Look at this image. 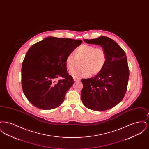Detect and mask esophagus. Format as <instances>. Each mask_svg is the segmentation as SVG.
<instances>
[{
  "label": "esophagus",
  "instance_id": "1",
  "mask_svg": "<svg viewBox=\"0 0 149 149\" xmlns=\"http://www.w3.org/2000/svg\"><path fill=\"white\" fill-rule=\"evenodd\" d=\"M73 79H74V80L75 82L79 81H80V79H79V78H76V77H73Z\"/></svg>",
  "mask_w": 149,
  "mask_h": 149
}]
</instances>
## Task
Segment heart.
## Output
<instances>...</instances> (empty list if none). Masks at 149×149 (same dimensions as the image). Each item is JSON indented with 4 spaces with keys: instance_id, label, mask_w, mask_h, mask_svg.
<instances>
[{
    "instance_id": "heart-1",
    "label": "heart",
    "mask_w": 149,
    "mask_h": 149,
    "mask_svg": "<svg viewBox=\"0 0 149 149\" xmlns=\"http://www.w3.org/2000/svg\"><path fill=\"white\" fill-rule=\"evenodd\" d=\"M75 56L69 54L65 58V63L66 68L72 71L80 61L81 68L71 71L73 77L80 78L97 75L104 68L107 61V53L102 47L95 48V46L83 44L75 50Z\"/></svg>"
}]
</instances>
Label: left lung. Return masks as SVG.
<instances>
[{"instance_id": "1", "label": "left lung", "mask_w": 149, "mask_h": 149, "mask_svg": "<svg viewBox=\"0 0 149 149\" xmlns=\"http://www.w3.org/2000/svg\"><path fill=\"white\" fill-rule=\"evenodd\" d=\"M83 41L104 49L107 61L102 70L94 78L81 80V98L90 109L108 110L121 102L126 92L129 78L127 57L120 46L106 36Z\"/></svg>"}]
</instances>
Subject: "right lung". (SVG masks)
<instances>
[{"instance_id": "obj_1", "label": "right lung", "mask_w": 149, "mask_h": 149, "mask_svg": "<svg viewBox=\"0 0 149 149\" xmlns=\"http://www.w3.org/2000/svg\"><path fill=\"white\" fill-rule=\"evenodd\" d=\"M81 43V40L47 37L29 49L22 65V86L31 104L49 110L63 103L74 83L65 58ZM58 77L63 79L56 83Z\"/></svg>"}]
</instances>
